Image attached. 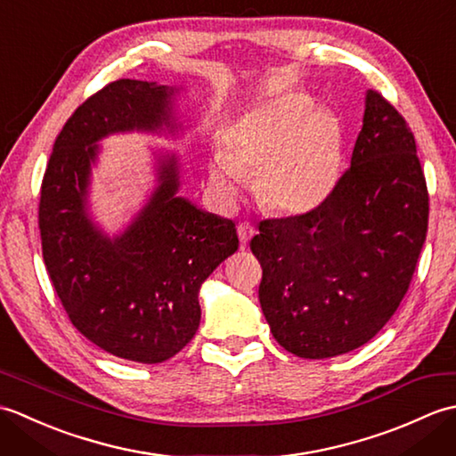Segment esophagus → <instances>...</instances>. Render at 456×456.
Segmentation results:
<instances>
[{"label": "esophagus", "mask_w": 456, "mask_h": 456, "mask_svg": "<svg viewBox=\"0 0 456 456\" xmlns=\"http://www.w3.org/2000/svg\"><path fill=\"white\" fill-rule=\"evenodd\" d=\"M237 233H239V240H240V245L247 247V245H248V240L253 239V235L256 233V231H255V227H253V225H250L248 221H245V223H239V227H237Z\"/></svg>", "instance_id": "obj_1"}]
</instances>
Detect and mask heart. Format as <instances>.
<instances>
[{"instance_id":"heart-1","label":"heart","mask_w":456,"mask_h":456,"mask_svg":"<svg viewBox=\"0 0 456 456\" xmlns=\"http://www.w3.org/2000/svg\"><path fill=\"white\" fill-rule=\"evenodd\" d=\"M227 149L209 160V182L223 198L255 174L260 208L276 216H305L337 188L343 160L338 115L305 94H284L239 118L225 133Z\"/></svg>"}]
</instances>
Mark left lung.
<instances>
[{"mask_svg": "<svg viewBox=\"0 0 456 456\" xmlns=\"http://www.w3.org/2000/svg\"><path fill=\"white\" fill-rule=\"evenodd\" d=\"M429 196L413 133L368 90L351 168L305 216L260 221L250 250L276 341L302 358L338 356L380 331L408 292L428 235Z\"/></svg>", "mask_w": 456, "mask_h": 456, "instance_id": "8db88e82", "label": "left lung"}]
</instances>
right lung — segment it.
I'll list each match as a JSON object with an SVG mask.
<instances>
[{"label": "right lung", "mask_w": 456, "mask_h": 456, "mask_svg": "<svg viewBox=\"0 0 456 456\" xmlns=\"http://www.w3.org/2000/svg\"><path fill=\"white\" fill-rule=\"evenodd\" d=\"M176 88L118 80L86 100L53 147L38 203L43 258L78 331L125 361L157 364L200 327V288L239 248L235 223L178 196L180 164L157 154V188L110 237L88 209L98 141L113 133H176Z\"/></svg>", "instance_id": "right-lung-1"}]
</instances>
